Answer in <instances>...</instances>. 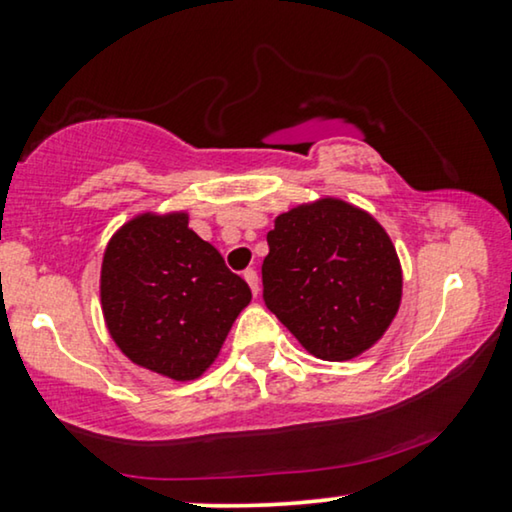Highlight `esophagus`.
I'll return each mask as SVG.
<instances>
[{
  "label": "esophagus",
  "mask_w": 512,
  "mask_h": 512,
  "mask_svg": "<svg viewBox=\"0 0 512 512\" xmlns=\"http://www.w3.org/2000/svg\"><path fill=\"white\" fill-rule=\"evenodd\" d=\"M243 278H246V282L250 285V289H253V294L257 296V294H259V278H257V271H255V269L243 271Z\"/></svg>",
  "instance_id": "1"
}]
</instances>
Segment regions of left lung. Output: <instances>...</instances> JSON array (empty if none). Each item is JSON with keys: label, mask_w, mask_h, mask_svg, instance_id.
<instances>
[{"label": "left lung", "mask_w": 512, "mask_h": 512, "mask_svg": "<svg viewBox=\"0 0 512 512\" xmlns=\"http://www.w3.org/2000/svg\"><path fill=\"white\" fill-rule=\"evenodd\" d=\"M264 301L305 352L352 361L384 338L402 301V266L375 216L340 197L273 220Z\"/></svg>", "instance_id": "left-lung-1"}]
</instances>
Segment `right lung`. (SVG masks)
<instances>
[{
  "label": "right lung",
  "mask_w": 512,
  "mask_h": 512,
  "mask_svg": "<svg viewBox=\"0 0 512 512\" xmlns=\"http://www.w3.org/2000/svg\"><path fill=\"white\" fill-rule=\"evenodd\" d=\"M250 299L246 280L190 230L188 211L137 213L105 246L101 310L110 338L160 377H202Z\"/></svg>",
  "instance_id": "right-lung-1"
}]
</instances>
